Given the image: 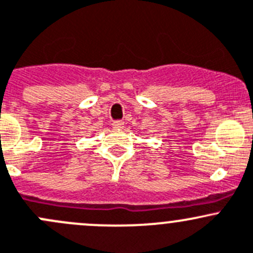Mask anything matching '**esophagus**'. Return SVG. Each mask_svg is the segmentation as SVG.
<instances>
[{
	"instance_id": "34e87169",
	"label": "esophagus",
	"mask_w": 253,
	"mask_h": 253,
	"mask_svg": "<svg viewBox=\"0 0 253 253\" xmlns=\"http://www.w3.org/2000/svg\"><path fill=\"white\" fill-rule=\"evenodd\" d=\"M112 126H113L114 129H123V127H124V122H122V121L114 122V123L112 124Z\"/></svg>"
}]
</instances>
